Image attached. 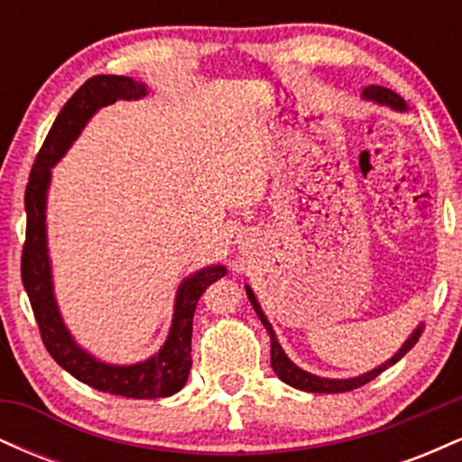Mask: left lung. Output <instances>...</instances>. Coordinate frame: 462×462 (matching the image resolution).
Listing matches in <instances>:
<instances>
[{"label":"left lung","mask_w":462,"mask_h":462,"mask_svg":"<svg viewBox=\"0 0 462 462\" xmlns=\"http://www.w3.org/2000/svg\"><path fill=\"white\" fill-rule=\"evenodd\" d=\"M360 95H363V99H367V102H374L378 106H389V108L395 110V113H408V106H406L404 99H402L397 93L391 91V88L369 84V87L363 88V93H360ZM245 293H247V300L252 301L254 310H256L258 319H261L263 326L267 328L269 338H272V367L275 371V375H278V378L282 380L284 384L293 386V389L306 391V393H343V391H354V389H358V386L371 383V380L378 378V375L383 374L384 369L393 367L397 360L404 358L406 354L411 352L412 347H415V343L419 341V337H421V332H423V321H419L415 330L411 332V337H408L406 341L402 343V347L397 349L393 356H391L389 360H384V363L378 365V367L367 371V374L354 375V378H321V375H315V374H310V371L298 367L293 360L286 356L282 346H280L278 337H275L273 326L269 323L267 315L263 312L261 304H258L256 295H254L252 286H249V284H245Z\"/></svg>","instance_id":"obj_1"}]
</instances>
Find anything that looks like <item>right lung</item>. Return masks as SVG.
<instances>
[{"mask_svg": "<svg viewBox=\"0 0 462 462\" xmlns=\"http://www.w3.org/2000/svg\"><path fill=\"white\" fill-rule=\"evenodd\" d=\"M150 93L145 82L128 76H95L82 84L73 97L62 106L50 134L32 167L28 189H25V227L21 278L28 293L41 337L51 358L69 371L79 383L93 386L110 395L134 397V400H158L178 393L187 384L190 371V334L198 301L210 284L224 278V264H208L199 272L187 275L176 291L171 328L167 338L150 358L132 365L106 363L87 352L76 341L62 319L60 306L54 293L50 247H47V193L51 184V169L65 156L84 125L104 106L116 99H141Z\"/></svg>", "mask_w": 462, "mask_h": 462, "instance_id": "add662e5", "label": "right lung"}]
</instances>
